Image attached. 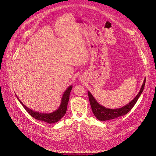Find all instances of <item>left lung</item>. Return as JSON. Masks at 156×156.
Segmentation results:
<instances>
[{"instance_id":"8db88e82","label":"left lung","mask_w":156,"mask_h":156,"mask_svg":"<svg viewBox=\"0 0 156 156\" xmlns=\"http://www.w3.org/2000/svg\"><path fill=\"white\" fill-rule=\"evenodd\" d=\"M145 82H146V78H144V80L143 81L142 86L141 87V89H140L139 92L132 101H130L125 106H124L121 108H116V109L107 108L101 105L97 101V100L93 97L92 94L88 90L87 94H88V96H89V100L90 101L92 111L94 116L98 120L101 121H105L113 119H115L118 117H120V116L126 115L133 107V106L135 105L136 102L137 101L138 98L142 94L144 87Z\"/></svg>"}]
</instances>
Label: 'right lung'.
Segmentation results:
<instances>
[{
  "mask_svg": "<svg viewBox=\"0 0 156 156\" xmlns=\"http://www.w3.org/2000/svg\"><path fill=\"white\" fill-rule=\"evenodd\" d=\"M72 86H69L67 89L64 92L62 98L61 104L58 108V110H55V112L49 113H40L38 112H35L33 110L30 109L29 108L27 107L26 105L23 104V103L20 100V98L17 97L16 94H15L18 100L21 103V104L23 106L24 109L27 111V112L31 115L33 118L35 119L38 120V121H42L44 122H46L48 124H53L55 122H58L59 120H61L64 116L66 115L67 112V104L69 100L70 97V93L72 89Z\"/></svg>",
  "mask_w": 156,
  "mask_h": 156,
  "instance_id": "1",
  "label": "right lung"
}]
</instances>
